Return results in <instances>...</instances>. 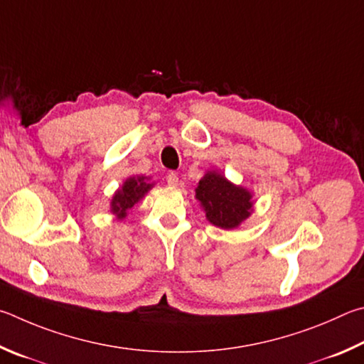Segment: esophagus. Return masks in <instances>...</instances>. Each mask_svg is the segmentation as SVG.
<instances>
[{"mask_svg":"<svg viewBox=\"0 0 364 364\" xmlns=\"http://www.w3.org/2000/svg\"><path fill=\"white\" fill-rule=\"evenodd\" d=\"M166 181H168V183L171 187H177L178 186V176L176 174V172H169L168 176H166Z\"/></svg>","mask_w":364,"mask_h":364,"instance_id":"1","label":"esophagus"}]
</instances>
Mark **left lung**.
I'll return each instance as SVG.
<instances>
[{
  "mask_svg": "<svg viewBox=\"0 0 364 364\" xmlns=\"http://www.w3.org/2000/svg\"><path fill=\"white\" fill-rule=\"evenodd\" d=\"M196 200L205 209L206 219L213 225L237 228L252 211V195L250 190L235 186L218 171H208L195 188Z\"/></svg>",
  "mask_w": 364,
  "mask_h": 364,
  "instance_id": "left-lung-1",
  "label": "left lung"
}]
</instances>
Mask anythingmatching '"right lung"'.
Returning <instances> with one entry per match:
<instances>
[{"label":"right lung","mask_w":364,"mask_h":364,"mask_svg":"<svg viewBox=\"0 0 364 364\" xmlns=\"http://www.w3.org/2000/svg\"><path fill=\"white\" fill-rule=\"evenodd\" d=\"M153 187V183H149V177L136 176L126 178L123 187L114 192L110 211L117 215L118 219H124L127 209H131L136 203H139L144 196L149 193V190Z\"/></svg>","instance_id":"1"}]
</instances>
